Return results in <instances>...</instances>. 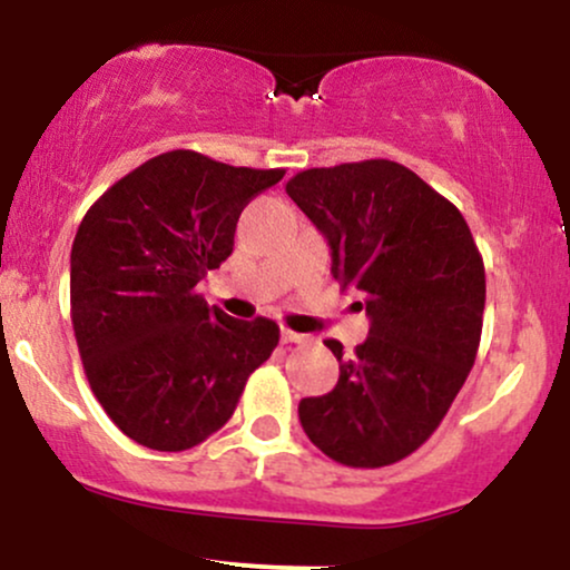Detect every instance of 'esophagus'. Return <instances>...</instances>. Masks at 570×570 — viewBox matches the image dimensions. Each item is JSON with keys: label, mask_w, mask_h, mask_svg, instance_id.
Masks as SVG:
<instances>
[{"label": "esophagus", "mask_w": 570, "mask_h": 570, "mask_svg": "<svg viewBox=\"0 0 570 570\" xmlns=\"http://www.w3.org/2000/svg\"><path fill=\"white\" fill-rule=\"evenodd\" d=\"M305 335H299V332H292V330H281V343H303Z\"/></svg>", "instance_id": "esophagus-1"}]
</instances>
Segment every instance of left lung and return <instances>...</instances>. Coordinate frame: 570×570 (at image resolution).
<instances>
[{
	"mask_svg": "<svg viewBox=\"0 0 570 570\" xmlns=\"http://www.w3.org/2000/svg\"><path fill=\"white\" fill-rule=\"evenodd\" d=\"M289 198L332 248V276L364 294L370 335L337 356V385L299 402L307 440L332 461L377 469L434 434L474 367L485 265L466 219L394 160L307 168Z\"/></svg>",
	"mask_w": 570,
	"mask_h": 570,
	"instance_id": "8db88e82",
	"label": "left lung"
}]
</instances>
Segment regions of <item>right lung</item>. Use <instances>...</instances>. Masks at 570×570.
<instances>
[{
	"mask_svg": "<svg viewBox=\"0 0 570 570\" xmlns=\"http://www.w3.org/2000/svg\"><path fill=\"white\" fill-rule=\"evenodd\" d=\"M284 168H235L193 149L141 163L88 208L71 244V324L115 426L179 453L230 421L278 345L271 318L238 322L195 286L233 254L246 203Z\"/></svg>",
	"mask_w": 570,
	"mask_h": 570,
	"instance_id": "add662e5",
	"label": "right lung"
}]
</instances>
